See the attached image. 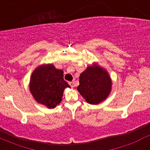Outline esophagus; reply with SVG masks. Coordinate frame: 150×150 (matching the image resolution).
<instances>
[{
    "label": "esophagus",
    "instance_id": "34e87169",
    "mask_svg": "<svg viewBox=\"0 0 150 150\" xmlns=\"http://www.w3.org/2000/svg\"><path fill=\"white\" fill-rule=\"evenodd\" d=\"M69 85L71 86V88H74V82H69Z\"/></svg>",
    "mask_w": 150,
    "mask_h": 150
}]
</instances>
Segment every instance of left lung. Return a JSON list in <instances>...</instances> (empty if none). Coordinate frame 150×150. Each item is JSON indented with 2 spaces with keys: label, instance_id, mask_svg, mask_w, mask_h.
I'll return each instance as SVG.
<instances>
[{
  "label": "left lung",
  "instance_id": "left-lung-1",
  "mask_svg": "<svg viewBox=\"0 0 150 150\" xmlns=\"http://www.w3.org/2000/svg\"><path fill=\"white\" fill-rule=\"evenodd\" d=\"M112 81L104 68L97 64L88 66L79 76L77 90L90 104H98L110 95Z\"/></svg>",
  "mask_w": 150,
  "mask_h": 150
}]
</instances>
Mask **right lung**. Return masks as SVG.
<instances>
[{"instance_id":"add662e5","label":"right lung","mask_w":150,"mask_h":150,"mask_svg":"<svg viewBox=\"0 0 150 150\" xmlns=\"http://www.w3.org/2000/svg\"><path fill=\"white\" fill-rule=\"evenodd\" d=\"M63 74L52 64H42L34 70L29 88L36 101L50 109L60 104L64 88L71 87L64 79Z\"/></svg>"}]
</instances>
